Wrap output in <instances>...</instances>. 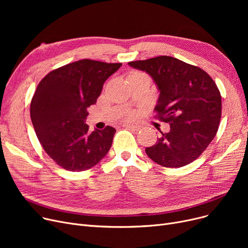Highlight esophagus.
I'll return each mask as SVG.
<instances>
[{
    "label": "esophagus",
    "instance_id": "34e87169",
    "mask_svg": "<svg viewBox=\"0 0 248 248\" xmlns=\"http://www.w3.org/2000/svg\"><path fill=\"white\" fill-rule=\"evenodd\" d=\"M124 126L127 127V128H131V129H133V131H140V129L141 128V126L137 124H124Z\"/></svg>",
    "mask_w": 248,
    "mask_h": 248
}]
</instances>
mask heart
I'll use <instances>...</instances> for the list:
<instances>
[{"instance_id":"obj_1","label":"heart","mask_w":248,"mask_h":248,"mask_svg":"<svg viewBox=\"0 0 248 248\" xmlns=\"http://www.w3.org/2000/svg\"><path fill=\"white\" fill-rule=\"evenodd\" d=\"M140 74H144V73H141V72H135V73H133L132 75H140ZM133 116H134V114H133L132 112H126V113L124 114V119H132Z\"/></svg>"}]
</instances>
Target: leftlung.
I'll return each instance as SVG.
<instances>
[{
    "label": "left lung",
    "mask_w": 248,
    "mask_h": 248,
    "mask_svg": "<svg viewBox=\"0 0 248 248\" xmlns=\"http://www.w3.org/2000/svg\"><path fill=\"white\" fill-rule=\"evenodd\" d=\"M146 71L160 90L155 111L170 124L158 141L146 149L149 158L167 168L184 167L209 146L221 119V94L211 76L198 66L171 56L128 62Z\"/></svg>",
    "instance_id": "1"
}]
</instances>
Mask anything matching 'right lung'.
<instances>
[{"label": "right lung", "instance_id": "add662e5", "mask_svg": "<svg viewBox=\"0 0 248 248\" xmlns=\"http://www.w3.org/2000/svg\"><path fill=\"white\" fill-rule=\"evenodd\" d=\"M121 66L82 59L52 70L39 82L31 101V121L44 151L65 170H88L109 151L115 128L107 125L89 132L85 119L104 81Z\"/></svg>", "mask_w": 248, "mask_h": 248}]
</instances>
